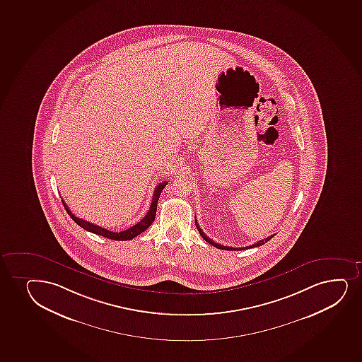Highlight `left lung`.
Returning a JSON list of instances; mask_svg holds the SVG:
<instances>
[{
	"instance_id": "obj_1",
	"label": "left lung",
	"mask_w": 362,
	"mask_h": 362,
	"mask_svg": "<svg viewBox=\"0 0 362 362\" xmlns=\"http://www.w3.org/2000/svg\"><path fill=\"white\" fill-rule=\"evenodd\" d=\"M196 227L197 229H198V232H199L200 235L203 237L204 240L208 241L209 244H211L212 246H215V247H217V249L230 250V251H239V250L251 249V247L261 246L263 245V244H266L267 241H269L272 238L274 237V235H270V237L266 238V239H263V240L257 241V243H255V244H252V245L246 246V247H230V246H225L221 245V244H217V243H215V241L212 240V239H210V238H209L208 235H206V234H205V233L202 230V228H200L199 225H198V222H197V218Z\"/></svg>"
}]
</instances>
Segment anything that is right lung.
<instances>
[{
  "label": "right lung",
  "instance_id": "add662e5",
  "mask_svg": "<svg viewBox=\"0 0 362 362\" xmlns=\"http://www.w3.org/2000/svg\"><path fill=\"white\" fill-rule=\"evenodd\" d=\"M166 185H168V182L164 181V182L159 183L158 186L154 188L152 203H151L150 210L146 214V216L144 217L140 222H137L136 225H134L133 227H130V228L125 229L123 232H111V230L103 228V227H100V226L94 225V223H90V222H88V221L82 220V218H79V217H76L75 215L71 212L70 209L67 208L66 204H65V202L63 200L64 208L66 210L67 214L70 215L71 218L75 221L76 223L81 226L82 228L88 230V232L94 233V234L107 238V239H111V240H132L133 238L137 237V235L141 234L142 232H145L146 229L148 228V227L152 225V222H153L154 218H156V212H157V204H158L159 197H160V193H162Z\"/></svg>",
  "mask_w": 362,
  "mask_h": 362
}]
</instances>
